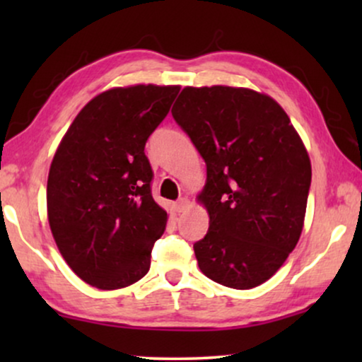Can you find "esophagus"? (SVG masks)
Segmentation results:
<instances>
[{
  "mask_svg": "<svg viewBox=\"0 0 362 362\" xmlns=\"http://www.w3.org/2000/svg\"><path fill=\"white\" fill-rule=\"evenodd\" d=\"M173 207H175L176 212H185L187 207H189V199H187V197H181L180 201L175 202V206Z\"/></svg>",
  "mask_w": 362,
  "mask_h": 362,
  "instance_id": "34e87169",
  "label": "esophagus"
}]
</instances>
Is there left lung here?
<instances>
[{
  "label": "left lung",
  "instance_id": "1",
  "mask_svg": "<svg viewBox=\"0 0 362 362\" xmlns=\"http://www.w3.org/2000/svg\"><path fill=\"white\" fill-rule=\"evenodd\" d=\"M173 118L206 161L199 201L209 230L194 244L207 279L249 290L295 249L311 185L306 148L274 98L242 87H186Z\"/></svg>",
  "mask_w": 362,
  "mask_h": 362
}]
</instances>
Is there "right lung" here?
Returning a JSON list of instances; mask_svg holds the SVG:
<instances>
[{
    "instance_id": "1",
    "label": "right lung",
    "mask_w": 362,
    "mask_h": 362,
    "mask_svg": "<svg viewBox=\"0 0 362 362\" xmlns=\"http://www.w3.org/2000/svg\"><path fill=\"white\" fill-rule=\"evenodd\" d=\"M180 87H117L92 98L69 127L47 177V217L74 274L100 290L150 270L168 214L151 196L146 140Z\"/></svg>"
}]
</instances>
